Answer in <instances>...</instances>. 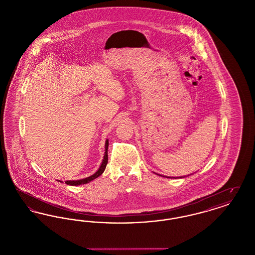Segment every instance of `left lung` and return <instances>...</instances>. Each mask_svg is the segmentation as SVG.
Here are the masks:
<instances>
[{"mask_svg": "<svg viewBox=\"0 0 255 255\" xmlns=\"http://www.w3.org/2000/svg\"><path fill=\"white\" fill-rule=\"evenodd\" d=\"M182 178H183V177H182Z\"/></svg>", "mask_w": 255, "mask_h": 255, "instance_id": "8db88e82", "label": "left lung"}]
</instances>
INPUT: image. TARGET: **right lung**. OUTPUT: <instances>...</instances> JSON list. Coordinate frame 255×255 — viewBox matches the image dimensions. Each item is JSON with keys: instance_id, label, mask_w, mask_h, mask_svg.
Segmentation results:
<instances>
[{"instance_id": "obj_1", "label": "right lung", "mask_w": 255, "mask_h": 255, "mask_svg": "<svg viewBox=\"0 0 255 255\" xmlns=\"http://www.w3.org/2000/svg\"><path fill=\"white\" fill-rule=\"evenodd\" d=\"M108 146H109V141H108V139H107V140H106V143H105V154H104L103 161H102V163H101L99 169L97 170V172H96L94 175H92L91 177H88V178H86V179H83V180H78V181H67L66 184H69V185H80V184H85V183H88V182H90L91 181L97 179V177H99V176L104 172V170L106 168V165H107V163H108ZM59 182H61V181H59Z\"/></svg>"}]
</instances>
